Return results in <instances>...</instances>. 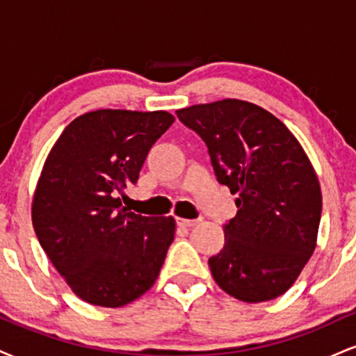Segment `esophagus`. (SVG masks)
Returning <instances> with one entry per match:
<instances>
[{"label":"esophagus","instance_id":"34e87169","mask_svg":"<svg viewBox=\"0 0 356 356\" xmlns=\"http://www.w3.org/2000/svg\"><path fill=\"white\" fill-rule=\"evenodd\" d=\"M201 220L202 219H182V218H179L177 224H179V226H182V227H194V226H197Z\"/></svg>","mask_w":356,"mask_h":356}]
</instances>
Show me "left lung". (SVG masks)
I'll list each match as a JSON object with an SVG mask.
<instances>
[{"label": "left lung", "mask_w": 356, "mask_h": 356, "mask_svg": "<svg viewBox=\"0 0 356 356\" xmlns=\"http://www.w3.org/2000/svg\"><path fill=\"white\" fill-rule=\"evenodd\" d=\"M177 117L206 142L218 181L238 194L224 248L209 257L212 277L246 303L275 300L316 248L321 189L308 155L283 122L249 102L192 105Z\"/></svg>", "instance_id": "1"}]
</instances>
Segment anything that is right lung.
Masks as SVG:
<instances>
[{
	"label": "right lung",
	"instance_id": "obj_1",
	"mask_svg": "<svg viewBox=\"0 0 356 356\" xmlns=\"http://www.w3.org/2000/svg\"><path fill=\"white\" fill-rule=\"evenodd\" d=\"M169 112L95 110L61 132L31 206L43 251L76 296L118 308L152 288L175 220L145 218L117 197L136 184L147 154L172 125Z\"/></svg>",
	"mask_w": 356,
	"mask_h": 356
}]
</instances>
